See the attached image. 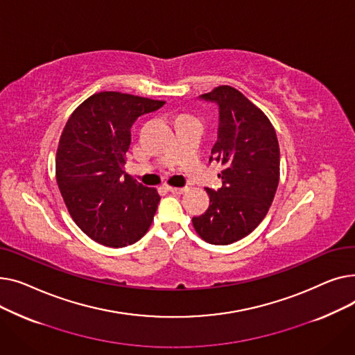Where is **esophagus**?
Masks as SVG:
<instances>
[{"mask_svg":"<svg viewBox=\"0 0 355 355\" xmlns=\"http://www.w3.org/2000/svg\"><path fill=\"white\" fill-rule=\"evenodd\" d=\"M168 190H170L173 194H182L187 191V189L185 187H168Z\"/></svg>","mask_w":355,"mask_h":355,"instance_id":"obj_1","label":"esophagus"}]
</instances>
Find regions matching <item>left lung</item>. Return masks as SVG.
Instances as JSON below:
<instances>
[{
	"mask_svg": "<svg viewBox=\"0 0 355 355\" xmlns=\"http://www.w3.org/2000/svg\"><path fill=\"white\" fill-rule=\"evenodd\" d=\"M201 101L218 106L217 141L210 161L223 165L221 189H206L207 211L193 217L198 236L210 245H230L265 218L279 184V144L268 116L243 93L218 86Z\"/></svg>",
	"mask_w": 355,
	"mask_h": 355,
	"instance_id": "8db88e82",
	"label": "left lung"
}]
</instances>
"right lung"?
<instances>
[{
	"label": "right lung",
	"instance_id": "right-lung-1",
	"mask_svg": "<svg viewBox=\"0 0 355 355\" xmlns=\"http://www.w3.org/2000/svg\"><path fill=\"white\" fill-rule=\"evenodd\" d=\"M164 103L121 92L95 93L63 129L55 180L74 223L103 246L134 245L154 220L161 197L130 178L123 165L134 122Z\"/></svg>",
	"mask_w": 355,
	"mask_h": 355
}]
</instances>
